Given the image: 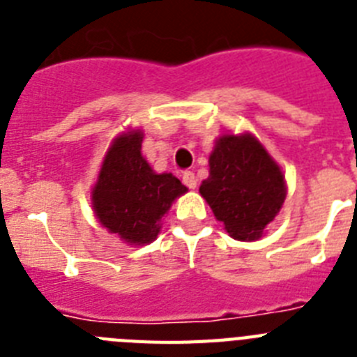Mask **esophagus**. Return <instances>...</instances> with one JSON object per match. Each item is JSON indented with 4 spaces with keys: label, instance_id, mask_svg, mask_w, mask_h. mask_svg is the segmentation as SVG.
<instances>
[{
    "label": "esophagus",
    "instance_id": "1",
    "mask_svg": "<svg viewBox=\"0 0 357 357\" xmlns=\"http://www.w3.org/2000/svg\"><path fill=\"white\" fill-rule=\"evenodd\" d=\"M182 182L188 185L189 189L197 188V176H195L193 172H184L182 173Z\"/></svg>",
    "mask_w": 357,
    "mask_h": 357
}]
</instances>
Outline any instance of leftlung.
I'll return each mask as SVG.
<instances>
[{
	"label": "left lung",
	"mask_w": 357,
	"mask_h": 357,
	"mask_svg": "<svg viewBox=\"0 0 357 357\" xmlns=\"http://www.w3.org/2000/svg\"><path fill=\"white\" fill-rule=\"evenodd\" d=\"M200 195L232 238L254 241L284 204V175L250 134L222 135Z\"/></svg>",
	"instance_id": "obj_1"
}]
</instances>
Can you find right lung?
<instances>
[{"mask_svg":"<svg viewBox=\"0 0 357 357\" xmlns=\"http://www.w3.org/2000/svg\"><path fill=\"white\" fill-rule=\"evenodd\" d=\"M143 134H123L109 148L98 182L93 207L109 232L130 245L157 238L159 222L176 197L188 191L172 173H155L141 155Z\"/></svg>","mask_w":357,"mask_h":357,"instance_id":"add662e5","label":"right lung"}]
</instances>
